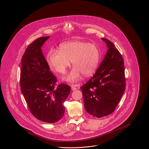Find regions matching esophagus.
I'll return each instance as SVG.
<instances>
[{
  "instance_id": "34e87169",
  "label": "esophagus",
  "mask_w": 149,
  "mask_h": 149,
  "mask_svg": "<svg viewBox=\"0 0 149 149\" xmlns=\"http://www.w3.org/2000/svg\"><path fill=\"white\" fill-rule=\"evenodd\" d=\"M76 86L75 85H72V86H71V89H72V90H75L77 89V88L75 87Z\"/></svg>"
}]
</instances>
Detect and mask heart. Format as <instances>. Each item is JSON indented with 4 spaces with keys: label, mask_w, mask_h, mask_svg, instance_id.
Here are the masks:
<instances>
[{
    "label": "heart",
    "mask_w": 149,
    "mask_h": 149,
    "mask_svg": "<svg viewBox=\"0 0 149 149\" xmlns=\"http://www.w3.org/2000/svg\"><path fill=\"white\" fill-rule=\"evenodd\" d=\"M100 56V51L96 45L73 40L61 44L59 51L54 49L50 50L47 60L49 65L60 74L65 72L71 61L74 67L64 79L75 82L79 79L81 74L85 77H89L95 71Z\"/></svg>",
    "instance_id": "heart-1"
}]
</instances>
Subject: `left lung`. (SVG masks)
Returning <instances> with one entry per match:
<instances>
[{
  "label": "left lung",
  "mask_w": 149,
  "mask_h": 149,
  "mask_svg": "<svg viewBox=\"0 0 149 149\" xmlns=\"http://www.w3.org/2000/svg\"><path fill=\"white\" fill-rule=\"evenodd\" d=\"M102 40L107 53L93 77L81 87L86 111L97 118L114 112L125 88L123 58L111 41Z\"/></svg>",
  "instance_id": "1"
}]
</instances>
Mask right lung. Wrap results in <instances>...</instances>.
<instances>
[{
    "label": "right lung",
    "instance_id": "1",
    "mask_svg": "<svg viewBox=\"0 0 149 149\" xmlns=\"http://www.w3.org/2000/svg\"><path fill=\"white\" fill-rule=\"evenodd\" d=\"M49 36L40 37L27 47L21 60V90L31 114L43 122L54 123L64 116L63 103L70 93L66 84L56 85L41 47Z\"/></svg>",
    "mask_w": 149,
    "mask_h": 149
}]
</instances>
